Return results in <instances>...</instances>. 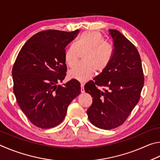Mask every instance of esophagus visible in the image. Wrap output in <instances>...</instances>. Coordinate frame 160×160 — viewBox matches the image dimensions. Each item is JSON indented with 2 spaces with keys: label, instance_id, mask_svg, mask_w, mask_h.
<instances>
[{
  "label": "esophagus",
  "instance_id": "obj_1",
  "mask_svg": "<svg viewBox=\"0 0 160 160\" xmlns=\"http://www.w3.org/2000/svg\"><path fill=\"white\" fill-rule=\"evenodd\" d=\"M81 92H82V93H84V92H85V90H84V82L81 83Z\"/></svg>",
  "mask_w": 160,
  "mask_h": 160
}]
</instances>
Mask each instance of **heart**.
Segmentation results:
<instances>
[{"mask_svg":"<svg viewBox=\"0 0 160 160\" xmlns=\"http://www.w3.org/2000/svg\"><path fill=\"white\" fill-rule=\"evenodd\" d=\"M84 51L83 61L77 64L69 72L70 77L81 82L91 78L95 70H105L112 57L111 46L105 43L99 32L95 31L83 32L76 43L70 44L64 54L67 64L69 67H74L78 60L80 52Z\"/></svg>","mask_w":160,"mask_h":160,"instance_id":"heart-1","label":"heart"}]
</instances>
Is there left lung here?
I'll return each instance as SVG.
<instances>
[{
  "label": "left lung",
  "instance_id": "left-lung-1",
  "mask_svg": "<svg viewBox=\"0 0 160 160\" xmlns=\"http://www.w3.org/2000/svg\"><path fill=\"white\" fill-rule=\"evenodd\" d=\"M113 40L112 57L105 70L84 86L93 98L87 110L92 124L102 129L122 125L138 102L144 84L141 60L135 46L121 32L109 29ZM104 86L100 91L97 86Z\"/></svg>",
  "mask_w": 160,
  "mask_h": 160
}]
</instances>
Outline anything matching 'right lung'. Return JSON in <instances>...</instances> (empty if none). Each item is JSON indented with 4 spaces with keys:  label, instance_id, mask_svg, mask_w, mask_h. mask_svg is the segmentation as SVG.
<instances>
[{
    "label": "right lung",
    "instance_id": "obj_1",
    "mask_svg": "<svg viewBox=\"0 0 160 160\" xmlns=\"http://www.w3.org/2000/svg\"><path fill=\"white\" fill-rule=\"evenodd\" d=\"M78 29L67 32L46 30L22 46L12 68L13 91L19 108L37 127L50 128L63 121L67 108L81 93L80 83L66 76L65 47Z\"/></svg>",
    "mask_w": 160,
    "mask_h": 160
}]
</instances>
